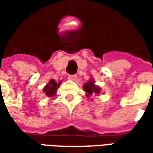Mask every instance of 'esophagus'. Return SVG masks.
<instances>
[{"instance_id": "esophagus-1", "label": "esophagus", "mask_w": 153, "mask_h": 153, "mask_svg": "<svg viewBox=\"0 0 153 153\" xmlns=\"http://www.w3.org/2000/svg\"><path fill=\"white\" fill-rule=\"evenodd\" d=\"M78 79V76L76 74H72V75H69L68 76V79L71 80V81H75Z\"/></svg>"}]
</instances>
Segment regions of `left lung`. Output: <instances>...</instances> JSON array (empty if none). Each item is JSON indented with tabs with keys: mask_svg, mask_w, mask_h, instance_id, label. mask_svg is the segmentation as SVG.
Wrapping results in <instances>:
<instances>
[{
	"mask_svg": "<svg viewBox=\"0 0 153 153\" xmlns=\"http://www.w3.org/2000/svg\"><path fill=\"white\" fill-rule=\"evenodd\" d=\"M83 88L85 89L87 93L89 95H93V94H99L100 93V88L97 86L94 85V82L93 80H90L89 82L86 84H84Z\"/></svg>",
	"mask_w": 153,
	"mask_h": 153,
	"instance_id": "1",
	"label": "left lung"
}]
</instances>
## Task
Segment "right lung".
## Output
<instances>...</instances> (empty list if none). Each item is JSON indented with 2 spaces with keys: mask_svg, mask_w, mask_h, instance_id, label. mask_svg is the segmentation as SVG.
<instances>
[{
  "mask_svg": "<svg viewBox=\"0 0 153 153\" xmlns=\"http://www.w3.org/2000/svg\"><path fill=\"white\" fill-rule=\"evenodd\" d=\"M60 83H57L56 82H55V80L51 79L49 82L48 84L46 85V87L44 88L43 91L46 93V95L47 97H52L54 96V94L56 93V91L57 90V88L60 86Z\"/></svg>",
  "mask_w": 153,
  "mask_h": 153,
  "instance_id": "add662e5",
  "label": "right lung"
}]
</instances>
